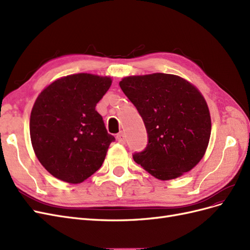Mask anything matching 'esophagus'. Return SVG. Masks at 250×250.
Instances as JSON below:
<instances>
[{
  "label": "esophagus",
  "mask_w": 250,
  "mask_h": 250,
  "mask_svg": "<svg viewBox=\"0 0 250 250\" xmlns=\"http://www.w3.org/2000/svg\"><path fill=\"white\" fill-rule=\"evenodd\" d=\"M117 141L120 144H125V134L123 132H120L119 134H117Z\"/></svg>",
  "instance_id": "34e87169"
}]
</instances>
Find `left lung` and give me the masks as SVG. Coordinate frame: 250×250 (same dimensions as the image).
Returning <instances> with one entry per match:
<instances>
[{
	"label": "left lung",
	"mask_w": 250,
	"mask_h": 250,
	"mask_svg": "<svg viewBox=\"0 0 250 250\" xmlns=\"http://www.w3.org/2000/svg\"><path fill=\"white\" fill-rule=\"evenodd\" d=\"M120 87L145 123L148 145L134 162L160 180L191 171L206 154L211 129L200 90L177 75L153 73L124 77Z\"/></svg>",
	"instance_id": "obj_1"
}]
</instances>
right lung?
Listing matches in <instances>:
<instances>
[{"label":"right lung","instance_id":"1","mask_svg":"<svg viewBox=\"0 0 250 250\" xmlns=\"http://www.w3.org/2000/svg\"><path fill=\"white\" fill-rule=\"evenodd\" d=\"M112 79L89 73L60 77L36 98L30 138L37 160L51 175L77 185L100 169L115 138L96 105Z\"/></svg>","mask_w":250,"mask_h":250}]
</instances>
